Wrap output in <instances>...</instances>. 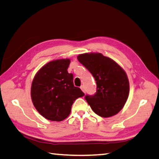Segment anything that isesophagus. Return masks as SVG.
Returning a JSON list of instances; mask_svg holds the SVG:
<instances>
[{
  "label": "esophagus",
  "mask_w": 159,
  "mask_h": 159,
  "mask_svg": "<svg viewBox=\"0 0 159 159\" xmlns=\"http://www.w3.org/2000/svg\"><path fill=\"white\" fill-rule=\"evenodd\" d=\"M80 89H82V91H83V92H85V89L84 85H81V86H80Z\"/></svg>",
  "instance_id": "1"
}]
</instances>
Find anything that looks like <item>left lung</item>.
I'll return each mask as SVG.
<instances>
[{"instance_id": "obj_1", "label": "left lung", "mask_w": 159, "mask_h": 159, "mask_svg": "<svg viewBox=\"0 0 159 159\" xmlns=\"http://www.w3.org/2000/svg\"><path fill=\"white\" fill-rule=\"evenodd\" d=\"M78 60L96 80L95 94L85 96L92 111L102 117L118 113L129 97V83L126 72L114 60L102 53L80 54Z\"/></svg>"}]
</instances>
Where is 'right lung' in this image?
<instances>
[{
  "instance_id": "right-lung-1",
  "label": "right lung",
  "mask_w": 159,
  "mask_h": 159,
  "mask_svg": "<svg viewBox=\"0 0 159 159\" xmlns=\"http://www.w3.org/2000/svg\"><path fill=\"white\" fill-rule=\"evenodd\" d=\"M69 59L49 62L40 69L31 86V98L34 107L46 119L62 121L70 114L75 100L84 96L74 85V76L69 74Z\"/></svg>"
}]
</instances>
